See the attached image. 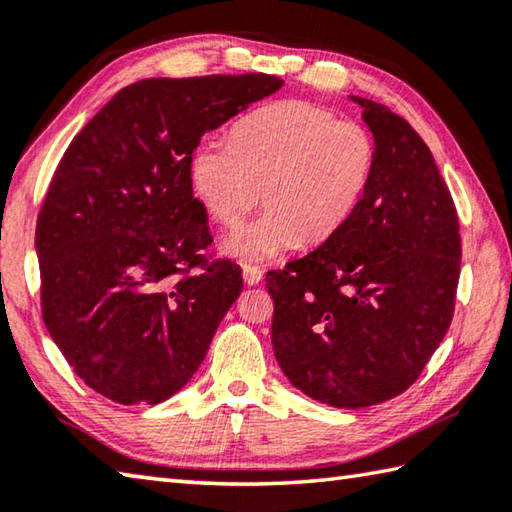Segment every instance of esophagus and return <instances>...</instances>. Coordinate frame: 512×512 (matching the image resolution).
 <instances>
[{
    "label": "esophagus",
    "instance_id": "1",
    "mask_svg": "<svg viewBox=\"0 0 512 512\" xmlns=\"http://www.w3.org/2000/svg\"><path fill=\"white\" fill-rule=\"evenodd\" d=\"M242 277H244V284H248V286H257L259 282H262L264 273H262V270H259L257 266H244V270H242Z\"/></svg>",
    "mask_w": 512,
    "mask_h": 512
}]
</instances>
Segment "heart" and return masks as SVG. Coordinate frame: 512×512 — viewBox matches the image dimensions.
Returning <instances> with one entry per match:
<instances>
[{
	"mask_svg": "<svg viewBox=\"0 0 512 512\" xmlns=\"http://www.w3.org/2000/svg\"><path fill=\"white\" fill-rule=\"evenodd\" d=\"M375 157L364 126L308 102H279L244 117L230 144H197L190 182L224 226L242 222L264 195L266 213L219 242L235 262L262 264L337 233L362 202Z\"/></svg>",
	"mask_w": 512,
	"mask_h": 512,
	"instance_id": "1",
	"label": "heart"
}]
</instances>
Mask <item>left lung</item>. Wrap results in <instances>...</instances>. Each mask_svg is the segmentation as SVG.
Segmentation results:
<instances>
[{"mask_svg":"<svg viewBox=\"0 0 512 512\" xmlns=\"http://www.w3.org/2000/svg\"><path fill=\"white\" fill-rule=\"evenodd\" d=\"M375 139L362 202L313 253L268 270L279 368L335 408L388 402L448 333L462 262L457 210L430 148L406 119L353 97Z\"/></svg>","mask_w":512,"mask_h":512,"instance_id":"8db88e82","label":"left lung"}]
</instances>
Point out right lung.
I'll use <instances>...</instances> for the list:
<instances>
[{
  "mask_svg": "<svg viewBox=\"0 0 512 512\" xmlns=\"http://www.w3.org/2000/svg\"><path fill=\"white\" fill-rule=\"evenodd\" d=\"M282 84L259 73L142 79L68 146L37 217L42 315L99 395L166 402L204 362L244 284L230 262L190 273L210 242L190 155Z\"/></svg>",
  "mask_w": 512,
  "mask_h": 512,
  "instance_id": "obj_1",
  "label": "right lung"
}]
</instances>
